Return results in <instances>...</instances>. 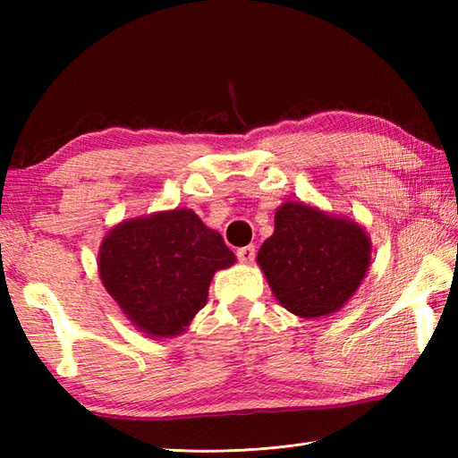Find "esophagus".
I'll use <instances>...</instances> for the list:
<instances>
[{"label":"esophagus","instance_id":"esophagus-1","mask_svg":"<svg viewBox=\"0 0 458 458\" xmlns=\"http://www.w3.org/2000/svg\"><path fill=\"white\" fill-rule=\"evenodd\" d=\"M238 259L242 261V264H251V261L256 259V248L254 246H246V248H240L236 251Z\"/></svg>","mask_w":458,"mask_h":458}]
</instances>
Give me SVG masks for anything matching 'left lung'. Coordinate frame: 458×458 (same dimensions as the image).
Wrapping results in <instances>:
<instances>
[{
    "mask_svg": "<svg viewBox=\"0 0 458 458\" xmlns=\"http://www.w3.org/2000/svg\"><path fill=\"white\" fill-rule=\"evenodd\" d=\"M369 258V238L356 222L303 202L277 208L274 234L258 251L276 299L303 318L336 313L362 284Z\"/></svg>",
    "mask_w": 458,
    "mask_h": 458,
    "instance_id": "1",
    "label": "left lung"
}]
</instances>
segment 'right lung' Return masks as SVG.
Segmentation results:
<instances>
[{"label":"right lung","mask_w":458,"mask_h":458,"mask_svg":"<svg viewBox=\"0 0 458 458\" xmlns=\"http://www.w3.org/2000/svg\"><path fill=\"white\" fill-rule=\"evenodd\" d=\"M236 261L189 208L125 220L106 234L98 271L123 315L151 338H171L207 305L212 276Z\"/></svg>","instance_id":"1"}]
</instances>
